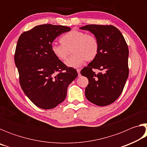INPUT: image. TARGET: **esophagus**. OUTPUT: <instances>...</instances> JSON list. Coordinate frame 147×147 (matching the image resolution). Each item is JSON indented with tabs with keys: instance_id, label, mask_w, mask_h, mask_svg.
<instances>
[{
	"instance_id": "1",
	"label": "esophagus",
	"mask_w": 147,
	"mask_h": 147,
	"mask_svg": "<svg viewBox=\"0 0 147 147\" xmlns=\"http://www.w3.org/2000/svg\"><path fill=\"white\" fill-rule=\"evenodd\" d=\"M77 71V73L78 74V76H80V69H76Z\"/></svg>"
}]
</instances>
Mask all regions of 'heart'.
I'll use <instances>...</instances> for the list:
<instances>
[{"mask_svg": "<svg viewBox=\"0 0 147 147\" xmlns=\"http://www.w3.org/2000/svg\"><path fill=\"white\" fill-rule=\"evenodd\" d=\"M61 43L51 45V52L56 58L64 61L69 51L73 54L65 63L70 67L76 68L85 61H91L96 58L99 51V43L95 37L85 32L73 30L64 34L60 39Z\"/></svg>", "mask_w": 147, "mask_h": 147, "instance_id": "obj_1", "label": "heart"}]
</instances>
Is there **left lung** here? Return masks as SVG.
Segmentation results:
<instances>
[{"instance_id":"8db88e82","label":"left lung","mask_w":147,"mask_h":147,"mask_svg":"<svg viewBox=\"0 0 147 147\" xmlns=\"http://www.w3.org/2000/svg\"><path fill=\"white\" fill-rule=\"evenodd\" d=\"M80 29L93 33L99 43L97 56L80 72L89 80L86 96L97 106L109 105L121 95L128 77L127 43L119 30L112 25L88 24ZM93 69L103 73L95 74Z\"/></svg>"}]
</instances>
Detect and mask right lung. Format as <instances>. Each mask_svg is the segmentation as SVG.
<instances>
[{
  "label": "right lung",
  "mask_w": 147,
  "mask_h": 147,
  "mask_svg": "<svg viewBox=\"0 0 147 147\" xmlns=\"http://www.w3.org/2000/svg\"><path fill=\"white\" fill-rule=\"evenodd\" d=\"M69 27L45 24L20 36L15 52L19 83L24 93L36 106L50 109L62 102L68 86L78 73L54 56L51 45Z\"/></svg>",
  "instance_id": "add662e5"
}]
</instances>
